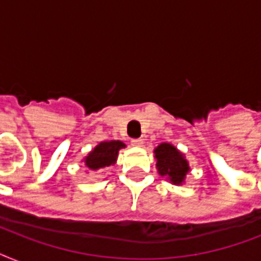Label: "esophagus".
Returning a JSON list of instances; mask_svg holds the SVG:
<instances>
[{
    "instance_id": "34e87169",
    "label": "esophagus",
    "mask_w": 261,
    "mask_h": 261,
    "mask_svg": "<svg viewBox=\"0 0 261 261\" xmlns=\"http://www.w3.org/2000/svg\"><path fill=\"white\" fill-rule=\"evenodd\" d=\"M131 145H133V146L141 147V146H142V145H143V139H141V138L131 139Z\"/></svg>"
}]
</instances>
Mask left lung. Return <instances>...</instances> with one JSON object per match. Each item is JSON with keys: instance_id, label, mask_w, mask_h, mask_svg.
<instances>
[{"instance_id": "obj_1", "label": "left lung", "mask_w": 261, "mask_h": 261, "mask_svg": "<svg viewBox=\"0 0 261 261\" xmlns=\"http://www.w3.org/2000/svg\"><path fill=\"white\" fill-rule=\"evenodd\" d=\"M154 153L160 174L168 176V178L174 184H180L186 177L187 172L190 171L188 163L184 160L181 153L169 143H161Z\"/></svg>"}]
</instances>
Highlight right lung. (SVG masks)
<instances>
[{
  "label": "right lung",
  "instance_id": "obj_1",
  "mask_svg": "<svg viewBox=\"0 0 261 261\" xmlns=\"http://www.w3.org/2000/svg\"><path fill=\"white\" fill-rule=\"evenodd\" d=\"M124 146L126 145L120 142V141L98 143L97 146L94 147L85 159V165L92 171H97V169H104L106 167H110L116 161L118 151Z\"/></svg>",
  "mask_w": 261,
  "mask_h": 261
}]
</instances>
